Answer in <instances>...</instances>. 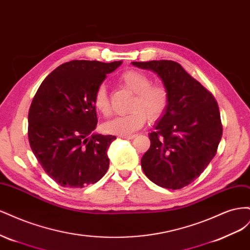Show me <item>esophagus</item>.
<instances>
[{
    "label": "esophagus",
    "mask_w": 250,
    "mask_h": 250,
    "mask_svg": "<svg viewBox=\"0 0 250 250\" xmlns=\"http://www.w3.org/2000/svg\"><path fill=\"white\" fill-rule=\"evenodd\" d=\"M120 138L126 139V140H132L135 138V134H122V135H120Z\"/></svg>",
    "instance_id": "1"
}]
</instances>
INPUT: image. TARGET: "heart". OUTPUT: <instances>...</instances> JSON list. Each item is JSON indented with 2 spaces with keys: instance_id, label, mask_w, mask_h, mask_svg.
<instances>
[{
  "instance_id": "obj_1",
  "label": "heart",
  "mask_w": 250,
  "mask_h": 250,
  "mask_svg": "<svg viewBox=\"0 0 250 250\" xmlns=\"http://www.w3.org/2000/svg\"><path fill=\"white\" fill-rule=\"evenodd\" d=\"M119 81L125 88L133 93L129 104L130 111L104 125V129L112 134H128L146 123L147 118L155 121L162 118L167 111L170 94L169 89L162 83H151L147 74L139 70H127L121 75ZM94 106L101 115L107 117L111 112V106L107 89L101 84L97 87L94 95Z\"/></svg>"
}]
</instances>
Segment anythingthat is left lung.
<instances>
[{
	"label": "left lung",
	"instance_id": "obj_1",
	"mask_svg": "<svg viewBox=\"0 0 250 250\" xmlns=\"http://www.w3.org/2000/svg\"><path fill=\"white\" fill-rule=\"evenodd\" d=\"M132 64L156 73L170 94L167 111L149 134L143 171L155 185L178 190L199 177L217 153L222 138L218 103L178 62L162 59Z\"/></svg>",
	"mask_w": 250,
	"mask_h": 250
}]
</instances>
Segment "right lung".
Returning a JSON list of instances; mask_svg holds the SVG:
<instances>
[{"label":"right lung","instance_id":"obj_1","mask_svg":"<svg viewBox=\"0 0 250 250\" xmlns=\"http://www.w3.org/2000/svg\"><path fill=\"white\" fill-rule=\"evenodd\" d=\"M121 63L72 60L37 89L28 115L29 144L44 172L62 187H86L107 172V149L117 138L92 133L98 123L94 95Z\"/></svg>","mask_w":250,"mask_h":250}]
</instances>
